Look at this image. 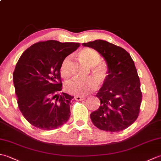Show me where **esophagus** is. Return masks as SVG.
<instances>
[{"mask_svg": "<svg viewBox=\"0 0 161 161\" xmlns=\"http://www.w3.org/2000/svg\"><path fill=\"white\" fill-rule=\"evenodd\" d=\"M86 98V97H85V96H82V97H81V96H75V99L76 100H77V101H81V100H85V99Z\"/></svg>", "mask_w": 161, "mask_h": 161, "instance_id": "esophagus-1", "label": "esophagus"}]
</instances>
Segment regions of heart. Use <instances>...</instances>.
I'll return each mask as SVG.
<instances>
[{"mask_svg": "<svg viewBox=\"0 0 161 161\" xmlns=\"http://www.w3.org/2000/svg\"><path fill=\"white\" fill-rule=\"evenodd\" d=\"M80 60L88 66L91 67V74L99 84L103 83L107 76V67L104 64L100 63L101 57L98 53L91 48L81 50L78 54ZM69 57H66L60 66L61 77L67 79L70 76L68 70ZM65 91L68 93L75 95H85L94 91L96 88V83L91 78L84 80L73 79L66 83Z\"/></svg>", "mask_w": 161, "mask_h": 161, "instance_id": "b5f03b06", "label": "heart"}]
</instances>
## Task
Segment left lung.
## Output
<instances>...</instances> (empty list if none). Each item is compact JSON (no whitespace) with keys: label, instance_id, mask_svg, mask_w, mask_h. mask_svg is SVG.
Masks as SVG:
<instances>
[{"label":"left lung","instance_id":"8db88e82","mask_svg":"<svg viewBox=\"0 0 161 161\" xmlns=\"http://www.w3.org/2000/svg\"><path fill=\"white\" fill-rule=\"evenodd\" d=\"M95 49L107 65V76L96 96L100 106L90 117L93 125L106 131H120L138 117L142 102L141 82L134 62L122 47L104 40L82 43Z\"/></svg>","mask_w":161,"mask_h":161}]
</instances>
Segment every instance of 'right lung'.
<instances>
[{"mask_svg":"<svg viewBox=\"0 0 161 161\" xmlns=\"http://www.w3.org/2000/svg\"><path fill=\"white\" fill-rule=\"evenodd\" d=\"M79 47V43L48 40L33 44L19 58L13 73L14 86L20 111L34 126L53 130L69 119L74 97L58 94L62 89L60 66Z\"/></svg>","mask_w":161,"mask_h":161,"instance_id":"right-lung-1","label":"right lung"}]
</instances>
